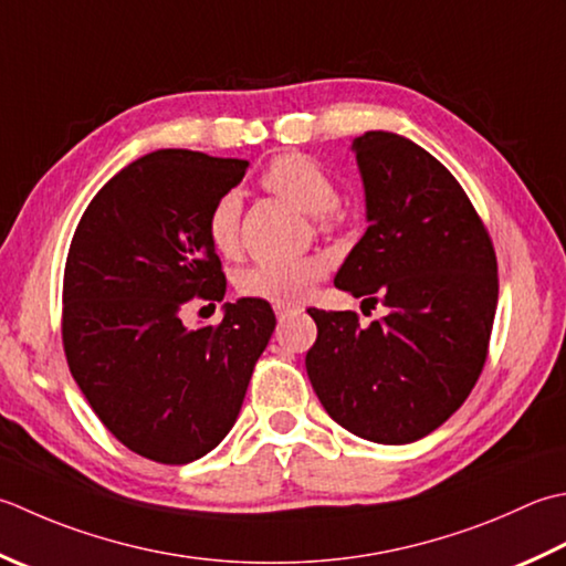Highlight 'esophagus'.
Returning a JSON list of instances; mask_svg holds the SVG:
<instances>
[{"label": "esophagus", "mask_w": 566, "mask_h": 566, "mask_svg": "<svg viewBox=\"0 0 566 566\" xmlns=\"http://www.w3.org/2000/svg\"><path fill=\"white\" fill-rule=\"evenodd\" d=\"M274 314H276V318L284 321L286 316L294 314V308H290V306H274Z\"/></svg>", "instance_id": "1"}]
</instances>
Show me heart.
I'll return each mask as SVG.
<instances>
[{"label": "heart", "mask_w": 566, "mask_h": 566, "mask_svg": "<svg viewBox=\"0 0 566 566\" xmlns=\"http://www.w3.org/2000/svg\"><path fill=\"white\" fill-rule=\"evenodd\" d=\"M268 191L312 213L318 226H331L334 208L338 206V188L321 166L304 154H280L260 176ZM240 196L223 193L206 218V235L210 248L223 258L240 250ZM326 262L318 258H302L290 262H258L238 274V292L262 298L276 306H294L304 302L312 286L324 276Z\"/></svg>", "instance_id": "heart-1"}]
</instances>
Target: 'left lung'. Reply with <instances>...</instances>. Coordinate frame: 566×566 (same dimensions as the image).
Segmentation results:
<instances>
[{"mask_svg":"<svg viewBox=\"0 0 566 566\" xmlns=\"http://www.w3.org/2000/svg\"><path fill=\"white\" fill-rule=\"evenodd\" d=\"M368 230L334 284L385 304L368 328L353 312L308 308L306 373L331 419L375 444H409L467 400L489 356L497 262L489 230L444 164L412 139H353Z\"/></svg>","mask_w":566,"mask_h":566,"instance_id":"obj_1","label":"left lung"}]
</instances>
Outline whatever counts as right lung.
Instances as JSON below:
<instances>
[{
	"mask_svg": "<svg viewBox=\"0 0 566 566\" xmlns=\"http://www.w3.org/2000/svg\"><path fill=\"white\" fill-rule=\"evenodd\" d=\"M245 159L159 149L115 174L85 208L63 274V350L85 400L129 451L191 463L235 424L276 318L262 298L186 328L191 302H223L226 274L206 235Z\"/></svg>",
	"mask_w": 566,
	"mask_h": 566,
	"instance_id": "1",
	"label": "right lung"
}]
</instances>
